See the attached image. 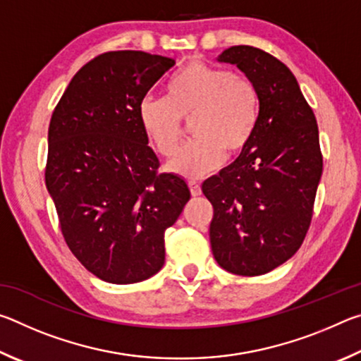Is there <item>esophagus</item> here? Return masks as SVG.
I'll use <instances>...</instances> for the list:
<instances>
[{"label":"esophagus","mask_w":361,"mask_h":361,"mask_svg":"<svg viewBox=\"0 0 361 361\" xmlns=\"http://www.w3.org/2000/svg\"><path fill=\"white\" fill-rule=\"evenodd\" d=\"M189 191H191V194L194 195V197H197V195H200L202 194V189H200V185L199 183H195V181H189Z\"/></svg>","instance_id":"1"}]
</instances>
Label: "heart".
Masks as SVG:
<instances>
[{"mask_svg":"<svg viewBox=\"0 0 361 361\" xmlns=\"http://www.w3.org/2000/svg\"><path fill=\"white\" fill-rule=\"evenodd\" d=\"M138 118L159 154L180 145L181 119H191L194 140L167 164L169 172L195 180L247 148L259 119V95L252 79L202 60H191L167 82V97H145Z\"/></svg>","mask_w":361,"mask_h":361,"instance_id":"obj_1","label":"heart"}]
</instances>
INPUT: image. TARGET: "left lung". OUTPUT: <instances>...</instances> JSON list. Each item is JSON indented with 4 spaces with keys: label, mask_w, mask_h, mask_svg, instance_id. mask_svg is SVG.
Wrapping results in <instances>:
<instances>
[{
    "label": "left lung",
    "mask_w": 361,
    "mask_h": 361,
    "mask_svg": "<svg viewBox=\"0 0 361 361\" xmlns=\"http://www.w3.org/2000/svg\"><path fill=\"white\" fill-rule=\"evenodd\" d=\"M216 60L252 79L259 119L240 156L202 185L210 245L228 272L262 276L288 261L309 229L323 170L319 127L295 75L271 54L232 46Z\"/></svg>",
    "instance_id": "1"
}]
</instances>
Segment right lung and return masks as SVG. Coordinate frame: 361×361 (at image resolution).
Instances as JSON below:
<instances>
[{
	"label": "right lung",
	"mask_w": 361,
	"mask_h": 361,
	"mask_svg": "<svg viewBox=\"0 0 361 361\" xmlns=\"http://www.w3.org/2000/svg\"><path fill=\"white\" fill-rule=\"evenodd\" d=\"M173 59L106 52L71 79L47 133L46 188L66 245L103 282L149 279L166 261L164 235L191 197L159 159L138 118L140 102Z\"/></svg>",
	"instance_id": "add662e5"
}]
</instances>
